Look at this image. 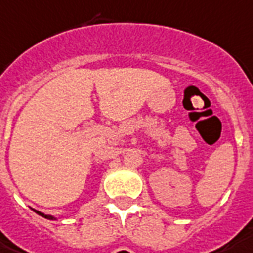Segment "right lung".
<instances>
[{"mask_svg":"<svg viewBox=\"0 0 253 253\" xmlns=\"http://www.w3.org/2000/svg\"><path fill=\"white\" fill-rule=\"evenodd\" d=\"M35 212H37V214L38 215H41V216H43V218H46V219H54L51 216V215H44V214H42V212H39V211H37V210H34Z\"/></svg>","mask_w":253,"mask_h":253,"instance_id":"1","label":"right lung"}]
</instances>
